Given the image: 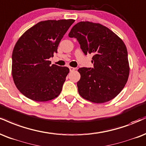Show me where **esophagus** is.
<instances>
[{
    "label": "esophagus",
    "mask_w": 146,
    "mask_h": 146,
    "mask_svg": "<svg viewBox=\"0 0 146 146\" xmlns=\"http://www.w3.org/2000/svg\"><path fill=\"white\" fill-rule=\"evenodd\" d=\"M69 70H70V71H75V68L71 67V66H70Z\"/></svg>",
    "instance_id": "obj_1"
}]
</instances>
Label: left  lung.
Listing matches in <instances>:
<instances>
[{
    "mask_svg": "<svg viewBox=\"0 0 146 146\" xmlns=\"http://www.w3.org/2000/svg\"><path fill=\"white\" fill-rule=\"evenodd\" d=\"M68 36L77 38L85 55L93 54V68L78 69L80 95L94 103L110 101L122 91L129 78L127 49L113 31L99 23L78 22Z\"/></svg>",
    "mask_w": 146,
    "mask_h": 146,
    "instance_id": "8db88e82",
    "label": "left lung"
}]
</instances>
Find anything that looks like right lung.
Returning a JSON list of instances; mask_svg holds the SVG:
<instances>
[{
    "label": "right lung",
    "instance_id": "obj_1",
    "mask_svg": "<svg viewBox=\"0 0 146 146\" xmlns=\"http://www.w3.org/2000/svg\"><path fill=\"white\" fill-rule=\"evenodd\" d=\"M74 20L41 21L17 40L12 53V77L26 97L45 102L57 97L69 73L66 66L50 65L63 36Z\"/></svg>",
    "mask_w": 146,
    "mask_h": 146
}]
</instances>
